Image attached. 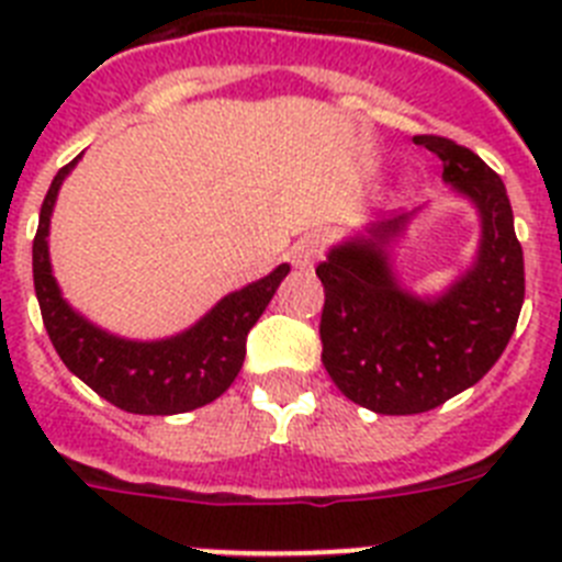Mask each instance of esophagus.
Segmentation results:
<instances>
[{
  "label": "esophagus",
  "instance_id": "obj_1",
  "mask_svg": "<svg viewBox=\"0 0 562 562\" xmlns=\"http://www.w3.org/2000/svg\"><path fill=\"white\" fill-rule=\"evenodd\" d=\"M321 250H324V241H321V236H304L301 241H295L290 250V261L295 270H312L315 267V261L321 258Z\"/></svg>",
  "mask_w": 562,
  "mask_h": 562
}]
</instances>
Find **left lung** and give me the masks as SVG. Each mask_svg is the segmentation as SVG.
I'll list each match as a JSON object with an SVG mask.
<instances>
[{
	"mask_svg": "<svg viewBox=\"0 0 562 562\" xmlns=\"http://www.w3.org/2000/svg\"><path fill=\"white\" fill-rule=\"evenodd\" d=\"M441 160V180L473 202L481 238L473 265L439 295H416L394 270V245L414 213L380 220L329 247L317 278L326 371L351 402L374 414L439 408L493 369L524 306V250L498 173L448 137L419 134Z\"/></svg>",
	"mask_w": 562,
	"mask_h": 562,
	"instance_id": "1",
	"label": "left lung"
}]
</instances>
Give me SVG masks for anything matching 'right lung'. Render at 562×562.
<instances>
[{
    "label": "right lung",
    "mask_w": 562,
    "mask_h": 562,
    "mask_svg": "<svg viewBox=\"0 0 562 562\" xmlns=\"http://www.w3.org/2000/svg\"><path fill=\"white\" fill-rule=\"evenodd\" d=\"M81 157L64 166L49 186L33 238V284L44 329L78 380L128 414L171 416L202 408L231 389L245 362L247 331L290 272L278 265L270 276L231 292L186 331L162 340H128L95 326L69 306L49 265V216L67 173Z\"/></svg>",
    "instance_id": "right-lung-1"
}]
</instances>
